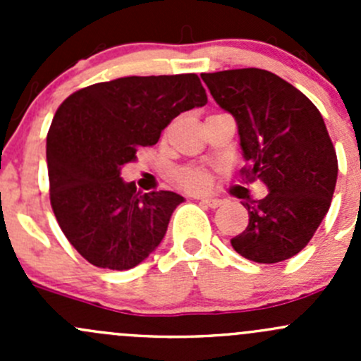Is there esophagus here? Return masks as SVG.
<instances>
[{
	"label": "esophagus",
	"instance_id": "esophagus-1",
	"mask_svg": "<svg viewBox=\"0 0 361 361\" xmlns=\"http://www.w3.org/2000/svg\"><path fill=\"white\" fill-rule=\"evenodd\" d=\"M201 204H204V206H207V207H211V209H216V207H220L221 204H224V201H221V199L202 197L201 199Z\"/></svg>",
	"mask_w": 361,
	"mask_h": 361
}]
</instances>
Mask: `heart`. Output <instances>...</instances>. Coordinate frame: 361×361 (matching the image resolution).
I'll list each match as a JSON object with an SVG mask.
<instances>
[{"instance_id": "1", "label": "heart", "mask_w": 361, "mask_h": 361, "mask_svg": "<svg viewBox=\"0 0 361 361\" xmlns=\"http://www.w3.org/2000/svg\"><path fill=\"white\" fill-rule=\"evenodd\" d=\"M176 180L181 187L188 188V190L201 192L209 187V173L201 169V167H183L176 173Z\"/></svg>"}]
</instances>
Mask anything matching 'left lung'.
<instances>
[{"mask_svg": "<svg viewBox=\"0 0 361 361\" xmlns=\"http://www.w3.org/2000/svg\"><path fill=\"white\" fill-rule=\"evenodd\" d=\"M221 110L238 123L248 181L269 194L243 202L250 221L231 239L241 257L278 264L304 250L325 214L337 183V155L318 108L292 83L258 68L202 73Z\"/></svg>", "mask_w": 361, "mask_h": 361, "instance_id": "left-lung-1", "label": "left lung"}]
</instances>
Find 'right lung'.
Instances as JSON below:
<instances>
[{"instance_id": "add662e5", "label": "right lung", "mask_w": 361, "mask_h": 361, "mask_svg": "<svg viewBox=\"0 0 361 361\" xmlns=\"http://www.w3.org/2000/svg\"><path fill=\"white\" fill-rule=\"evenodd\" d=\"M206 103L199 76L187 73L94 83L57 108L47 134L50 204L87 262L127 271L160 245L183 197L136 192L120 169L140 148L157 143L174 116Z\"/></svg>"}]
</instances>
